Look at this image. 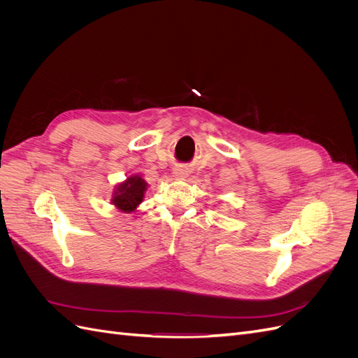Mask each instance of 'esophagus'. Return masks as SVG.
Wrapping results in <instances>:
<instances>
[{
	"instance_id": "1",
	"label": "esophagus",
	"mask_w": 358,
	"mask_h": 358,
	"mask_svg": "<svg viewBox=\"0 0 358 358\" xmlns=\"http://www.w3.org/2000/svg\"><path fill=\"white\" fill-rule=\"evenodd\" d=\"M173 176H175L176 179H187L188 178V171L185 170V169H182V167H178V169H175L173 170Z\"/></svg>"
}]
</instances>
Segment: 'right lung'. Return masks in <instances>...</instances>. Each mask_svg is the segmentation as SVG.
Instances as JSON below:
<instances>
[{
  "mask_svg": "<svg viewBox=\"0 0 358 358\" xmlns=\"http://www.w3.org/2000/svg\"><path fill=\"white\" fill-rule=\"evenodd\" d=\"M148 188V182L142 178V175H138V173L128 175L125 180L115 185L110 204H113L119 212L133 213L137 210L140 203L143 201Z\"/></svg>",
  "mask_w": 358,
  "mask_h": 358,
  "instance_id": "right-lung-1",
  "label": "right lung"
}]
</instances>
